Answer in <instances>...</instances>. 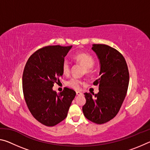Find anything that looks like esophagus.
I'll return each mask as SVG.
<instances>
[{
	"label": "esophagus",
	"instance_id": "esophagus-1",
	"mask_svg": "<svg viewBox=\"0 0 150 150\" xmlns=\"http://www.w3.org/2000/svg\"><path fill=\"white\" fill-rule=\"evenodd\" d=\"M76 94H77V96H79V95H83V93H81V92H80V91H77V92H76Z\"/></svg>",
	"mask_w": 150,
	"mask_h": 150
}]
</instances>
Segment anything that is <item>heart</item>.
I'll use <instances>...</instances> for the list:
<instances>
[{"label":"heart","instance_id":"obj_1","mask_svg":"<svg viewBox=\"0 0 150 150\" xmlns=\"http://www.w3.org/2000/svg\"><path fill=\"white\" fill-rule=\"evenodd\" d=\"M75 59L77 62L84 66L86 73H90L91 72V68L93 67L95 63V60L92 55L87 53H79L75 55ZM62 71L64 75H68L70 72V63L69 61L66 59L63 60L62 63ZM66 85L71 88L78 90L82 85V81L77 78H71L66 82Z\"/></svg>","mask_w":150,"mask_h":150}]
</instances>
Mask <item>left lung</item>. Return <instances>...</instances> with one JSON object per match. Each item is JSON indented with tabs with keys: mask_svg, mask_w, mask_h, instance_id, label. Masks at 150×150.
Instances as JSON below:
<instances>
[{
	"mask_svg": "<svg viewBox=\"0 0 150 150\" xmlns=\"http://www.w3.org/2000/svg\"><path fill=\"white\" fill-rule=\"evenodd\" d=\"M92 50L100 63V77L93 83L98 85V93H85L82 109L88 120L101 124L115 118L120 110L128 90L129 72L123 55L115 48L93 44Z\"/></svg>",
	"mask_w": 150,
	"mask_h": 150,
	"instance_id": "left-lung-1",
	"label": "left lung"
}]
</instances>
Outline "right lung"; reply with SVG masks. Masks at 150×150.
I'll use <instances>...</instances> for the list:
<instances>
[{
  "label": "right lung",
  "mask_w": 150,
  "mask_h": 150,
  "mask_svg": "<svg viewBox=\"0 0 150 150\" xmlns=\"http://www.w3.org/2000/svg\"><path fill=\"white\" fill-rule=\"evenodd\" d=\"M72 45H51L36 51L25 65L22 88L29 110L44 125L54 126L67 117L76 93L65 88L62 93L53 90L63 75L62 63Z\"/></svg>",
  "instance_id": "right-lung-1"
}]
</instances>
